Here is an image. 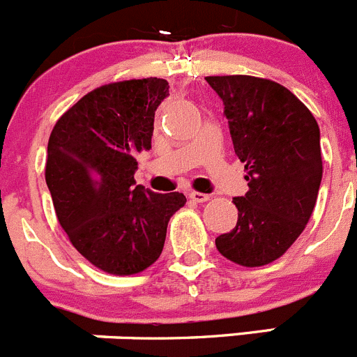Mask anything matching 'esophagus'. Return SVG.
I'll return each mask as SVG.
<instances>
[{
	"label": "esophagus",
	"mask_w": 357,
	"mask_h": 357,
	"mask_svg": "<svg viewBox=\"0 0 357 357\" xmlns=\"http://www.w3.org/2000/svg\"><path fill=\"white\" fill-rule=\"evenodd\" d=\"M189 198H191L192 202H196V203H205V202H208L210 196H208V195H205V192L191 191V192H189Z\"/></svg>",
	"instance_id": "1"
}]
</instances>
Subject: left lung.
I'll return each mask as SVG.
<instances>
[{
	"mask_svg": "<svg viewBox=\"0 0 357 357\" xmlns=\"http://www.w3.org/2000/svg\"><path fill=\"white\" fill-rule=\"evenodd\" d=\"M224 103L249 191L233 199L238 220L217 236L226 259L273 263L303 233L322 178L321 135L312 112L280 84L250 75L205 77Z\"/></svg>",
	"mask_w": 357,
	"mask_h": 357,
	"instance_id": "left-lung-1",
	"label": "left lung"
}]
</instances>
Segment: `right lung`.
Here are the masks:
<instances>
[{"label": "right lung", "mask_w": 357, "mask_h": 357, "mask_svg": "<svg viewBox=\"0 0 357 357\" xmlns=\"http://www.w3.org/2000/svg\"><path fill=\"white\" fill-rule=\"evenodd\" d=\"M165 79L105 84L80 98L54 126L45 181L71 245L110 275H135L158 261L182 192L137 185V155L149 151Z\"/></svg>", "instance_id": "obj_1"}]
</instances>
